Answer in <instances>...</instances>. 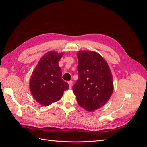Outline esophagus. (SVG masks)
Returning a JSON list of instances; mask_svg holds the SVG:
<instances>
[{
  "instance_id": "esophagus-1",
  "label": "esophagus",
  "mask_w": 147,
  "mask_h": 147,
  "mask_svg": "<svg viewBox=\"0 0 147 147\" xmlns=\"http://www.w3.org/2000/svg\"><path fill=\"white\" fill-rule=\"evenodd\" d=\"M68 83H69V88H72L73 82H72V81H69V82H68Z\"/></svg>"
}]
</instances>
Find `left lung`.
Returning a JSON list of instances; mask_svg holds the SVG:
<instances>
[{"mask_svg":"<svg viewBox=\"0 0 147 147\" xmlns=\"http://www.w3.org/2000/svg\"><path fill=\"white\" fill-rule=\"evenodd\" d=\"M78 79L73 86L78 104L89 112L104 105L113 90L109 67L99 53L81 51L77 53Z\"/></svg>","mask_w":147,"mask_h":147,"instance_id":"1","label":"left lung"}]
</instances>
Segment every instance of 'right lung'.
Wrapping results in <instances>:
<instances>
[{"label": "right lung", "instance_id": "1", "mask_svg": "<svg viewBox=\"0 0 147 147\" xmlns=\"http://www.w3.org/2000/svg\"><path fill=\"white\" fill-rule=\"evenodd\" d=\"M63 53L48 52L38 62L30 79V90L34 99L43 106L58 101L69 88L62 79L58 62Z\"/></svg>", "mask_w": 147, "mask_h": 147}]
</instances>
